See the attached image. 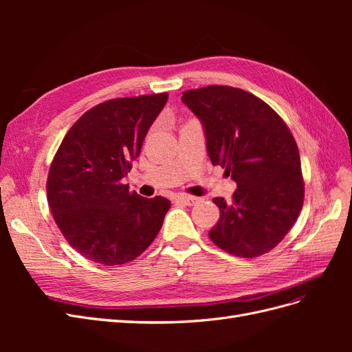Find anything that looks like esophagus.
I'll use <instances>...</instances> for the list:
<instances>
[{
    "label": "esophagus",
    "mask_w": 352,
    "mask_h": 352,
    "mask_svg": "<svg viewBox=\"0 0 352 352\" xmlns=\"http://www.w3.org/2000/svg\"><path fill=\"white\" fill-rule=\"evenodd\" d=\"M177 202H182V204L185 206H195L197 202L199 201L198 197H194V195H185V194H180V195H176L175 198Z\"/></svg>",
    "instance_id": "obj_1"
}]
</instances>
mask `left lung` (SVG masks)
I'll return each instance as SVG.
<instances>
[{"mask_svg":"<svg viewBox=\"0 0 352 352\" xmlns=\"http://www.w3.org/2000/svg\"><path fill=\"white\" fill-rule=\"evenodd\" d=\"M182 102L202 124L207 154L236 182L230 201L214 198L219 248L242 258L273 250L291 230L304 202L301 158L291 131L270 105L232 87L184 92Z\"/></svg>","mask_w":352,"mask_h":352,"instance_id":"left-lung-1","label":"left lung"}]
</instances>
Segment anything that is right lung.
Returning a JSON list of instances; mask_svg holds the SVG:
<instances>
[{
  "label": "right lung",
  "mask_w": 352,
  "mask_h": 352,
  "mask_svg": "<svg viewBox=\"0 0 352 352\" xmlns=\"http://www.w3.org/2000/svg\"><path fill=\"white\" fill-rule=\"evenodd\" d=\"M168 95L116 98L74 123L50 167L48 204L63 236L104 265L135 260L158 235L170 201L129 192L131 172Z\"/></svg>",
  "instance_id": "add662e5"
}]
</instances>
